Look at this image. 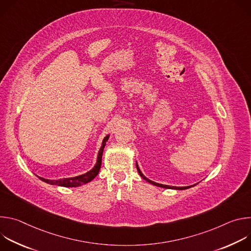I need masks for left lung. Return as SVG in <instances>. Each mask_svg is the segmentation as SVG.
Here are the masks:
<instances>
[{
	"label": "left lung",
	"mask_w": 251,
	"mask_h": 251,
	"mask_svg": "<svg viewBox=\"0 0 251 251\" xmlns=\"http://www.w3.org/2000/svg\"><path fill=\"white\" fill-rule=\"evenodd\" d=\"M136 168H137L138 173L140 174V176H141L143 178H144V180H146L148 183H150V184H152V185H154V186H157V187H161V188H165V189H174V190H186V189H189V188H191V187H194V186H189V187H173V186H167V185L158 184V183H155V182H153V181L149 180V178H147L144 175H143V174H142V172L140 171V169H139V167H138L137 163H136Z\"/></svg>",
	"instance_id": "8db88e82"
}]
</instances>
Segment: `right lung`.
<instances>
[{
    "label": "right lung",
    "instance_id": "1",
    "mask_svg": "<svg viewBox=\"0 0 251 251\" xmlns=\"http://www.w3.org/2000/svg\"><path fill=\"white\" fill-rule=\"evenodd\" d=\"M109 136H106L103 139L102 142V146L98 152V156H97V162L96 165L94 166V168L92 170H90L89 172H87L86 174L77 176H74V177H65V178H60V180H47V178L41 177L39 176L42 181L50 184V185H57V186H61V187H78L81 185H84L90 181H92L93 178L98 175L100 167H101V161H102V153H103V149L106 145V142L108 140Z\"/></svg>",
    "mask_w": 251,
    "mask_h": 251
}]
</instances>
